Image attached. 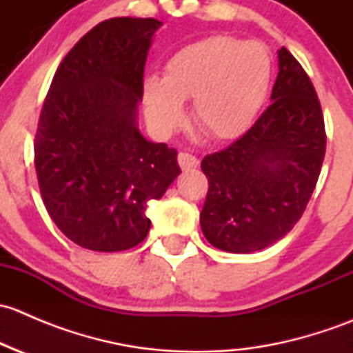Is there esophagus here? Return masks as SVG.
Instances as JSON below:
<instances>
[{
	"label": "esophagus",
	"instance_id": "obj_1",
	"mask_svg": "<svg viewBox=\"0 0 353 353\" xmlns=\"http://www.w3.org/2000/svg\"><path fill=\"white\" fill-rule=\"evenodd\" d=\"M177 162H179L181 169L183 170H190V169H196L198 167V159L194 155L188 154V152H181L179 155H177Z\"/></svg>",
	"mask_w": 353,
	"mask_h": 353
}]
</instances>
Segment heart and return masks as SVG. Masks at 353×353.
Segmentation results:
<instances>
[{"mask_svg":"<svg viewBox=\"0 0 353 353\" xmlns=\"http://www.w3.org/2000/svg\"><path fill=\"white\" fill-rule=\"evenodd\" d=\"M272 59L263 44L213 35L170 56L163 78L143 80L148 123L160 134L179 126L184 101L193 99V119L216 140L243 134L268 94Z\"/></svg>","mask_w":353,"mask_h":353,"instance_id":"obj_1","label":"heart"}]
</instances>
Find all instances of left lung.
Returning a JSON list of instances; mask_svg holds the SVG:
<instances>
[{
  "mask_svg": "<svg viewBox=\"0 0 353 353\" xmlns=\"http://www.w3.org/2000/svg\"><path fill=\"white\" fill-rule=\"evenodd\" d=\"M272 105L248 131L201 160L206 241L248 254L282 239L304 213L326 152L325 119L304 68L282 48Z\"/></svg>",
  "mask_w": 353,
  "mask_h": 353,
  "instance_id": "obj_1",
  "label": "left lung"
}]
</instances>
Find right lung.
I'll return each mask as SVG.
<instances>
[{
	"label": "right lung",
	"instance_id": "obj_1",
	"mask_svg": "<svg viewBox=\"0 0 353 353\" xmlns=\"http://www.w3.org/2000/svg\"><path fill=\"white\" fill-rule=\"evenodd\" d=\"M155 19L95 25L65 56L42 105L34 154L41 196L63 234L116 252L147 237L150 199L181 174L177 152L138 130Z\"/></svg>",
	"mask_w": 353,
	"mask_h": 353
}]
</instances>
